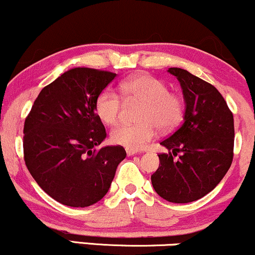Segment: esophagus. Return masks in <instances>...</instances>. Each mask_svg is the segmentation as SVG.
Instances as JSON below:
<instances>
[{
  "instance_id": "obj_1",
  "label": "esophagus",
  "mask_w": 255,
  "mask_h": 255,
  "mask_svg": "<svg viewBox=\"0 0 255 255\" xmlns=\"http://www.w3.org/2000/svg\"><path fill=\"white\" fill-rule=\"evenodd\" d=\"M126 152H127V156H134V154L137 153V151L129 150V148H127V150H126Z\"/></svg>"
}]
</instances>
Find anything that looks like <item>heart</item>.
<instances>
[{"label": "heart", "instance_id": "1", "mask_svg": "<svg viewBox=\"0 0 255 255\" xmlns=\"http://www.w3.org/2000/svg\"><path fill=\"white\" fill-rule=\"evenodd\" d=\"M121 95L127 102L141 103L137 120L139 124H122L110 133L113 144L129 150L145 147L157 135V129L170 130L182 120L184 104L177 95L169 92L163 81L147 74L129 78L120 85ZM121 97L111 89H104L95 103L96 114L105 125L119 121L121 113Z\"/></svg>", "mask_w": 255, "mask_h": 255}]
</instances>
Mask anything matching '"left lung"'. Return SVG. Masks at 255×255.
I'll use <instances>...</instances> for the list:
<instances>
[{
    "instance_id": "8db88e82",
    "label": "left lung",
    "mask_w": 255,
    "mask_h": 255,
    "mask_svg": "<svg viewBox=\"0 0 255 255\" xmlns=\"http://www.w3.org/2000/svg\"><path fill=\"white\" fill-rule=\"evenodd\" d=\"M168 72L180 81L186 110L183 124L160 145L159 168L151 176L154 191L170 203H192L210 193L229 170L234 157V118L219 91L181 68ZM178 151L181 156L173 157Z\"/></svg>"
}]
</instances>
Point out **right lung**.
Here are the masks:
<instances>
[{
    "mask_svg": "<svg viewBox=\"0 0 255 255\" xmlns=\"http://www.w3.org/2000/svg\"><path fill=\"white\" fill-rule=\"evenodd\" d=\"M115 77L85 67L69 69L40 91L25 120V164L38 186L67 206L101 200L126 158L122 146L96 150L107 136L96 99Z\"/></svg>",
    "mask_w": 255,
    "mask_h": 255,
    "instance_id": "right-lung-1",
    "label": "right lung"
}]
</instances>
